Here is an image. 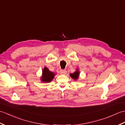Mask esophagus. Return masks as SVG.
<instances>
[{
	"instance_id": "34e87169",
	"label": "esophagus",
	"mask_w": 125,
	"mask_h": 125,
	"mask_svg": "<svg viewBox=\"0 0 125 125\" xmlns=\"http://www.w3.org/2000/svg\"><path fill=\"white\" fill-rule=\"evenodd\" d=\"M66 71L65 70H60V73L61 74H65L66 73Z\"/></svg>"
}]
</instances>
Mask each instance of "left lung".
Returning a JSON list of instances; mask_svg holds the SVG:
<instances>
[{"label": "left lung", "mask_w": 125, "mask_h": 125, "mask_svg": "<svg viewBox=\"0 0 125 125\" xmlns=\"http://www.w3.org/2000/svg\"><path fill=\"white\" fill-rule=\"evenodd\" d=\"M79 74H80L79 70V69L77 68L76 69V70L75 71V72H74L73 73L70 74V76L73 80H77L79 77Z\"/></svg>", "instance_id": "left-lung-1"}]
</instances>
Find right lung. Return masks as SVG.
I'll return each mask as SVG.
<instances>
[{"instance_id": "right-lung-1", "label": "right lung", "mask_w": 125, "mask_h": 125, "mask_svg": "<svg viewBox=\"0 0 125 125\" xmlns=\"http://www.w3.org/2000/svg\"><path fill=\"white\" fill-rule=\"evenodd\" d=\"M55 75L56 73H55L49 71V70L45 66L42 71V76L40 77V80L43 83H50L54 79Z\"/></svg>"}]
</instances>
